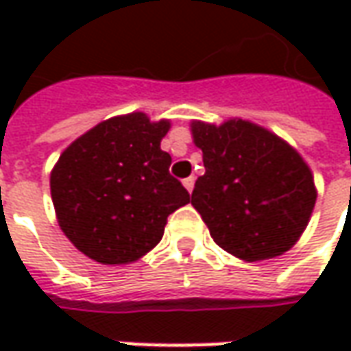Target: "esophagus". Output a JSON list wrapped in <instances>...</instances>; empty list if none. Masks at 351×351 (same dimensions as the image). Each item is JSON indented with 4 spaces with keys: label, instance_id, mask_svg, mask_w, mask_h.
Segmentation results:
<instances>
[{
    "label": "esophagus",
    "instance_id": "obj_1",
    "mask_svg": "<svg viewBox=\"0 0 351 351\" xmlns=\"http://www.w3.org/2000/svg\"><path fill=\"white\" fill-rule=\"evenodd\" d=\"M183 187L191 193L193 187H195V178H193V176H191V178H185V180H183Z\"/></svg>",
    "mask_w": 351,
    "mask_h": 351
}]
</instances>
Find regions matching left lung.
Masks as SVG:
<instances>
[{"instance_id": "8db88e82", "label": "left lung", "mask_w": 351, "mask_h": 351, "mask_svg": "<svg viewBox=\"0 0 351 351\" xmlns=\"http://www.w3.org/2000/svg\"><path fill=\"white\" fill-rule=\"evenodd\" d=\"M205 173L191 205L213 240L240 260L281 256L301 238L317 203L311 168L267 128L230 119L221 127L193 121Z\"/></svg>"}]
</instances>
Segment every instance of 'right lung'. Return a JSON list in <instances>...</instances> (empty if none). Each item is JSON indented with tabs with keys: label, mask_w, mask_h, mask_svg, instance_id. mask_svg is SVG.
Returning a JSON list of instances; mask_svg holds the SVG:
<instances>
[{
	"label": "right lung",
	"mask_w": 351,
	"mask_h": 351,
	"mask_svg": "<svg viewBox=\"0 0 351 351\" xmlns=\"http://www.w3.org/2000/svg\"><path fill=\"white\" fill-rule=\"evenodd\" d=\"M169 121L144 113L107 119L75 138L50 173L62 232L105 265L141 260L164 236L168 217L189 203L160 148Z\"/></svg>",
	"instance_id": "right-lung-1"
}]
</instances>
